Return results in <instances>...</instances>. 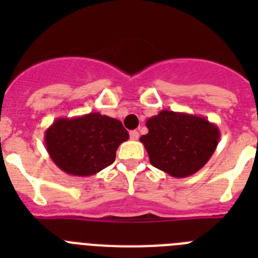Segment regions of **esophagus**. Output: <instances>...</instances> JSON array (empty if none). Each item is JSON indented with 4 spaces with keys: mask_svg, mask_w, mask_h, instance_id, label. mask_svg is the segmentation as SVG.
Wrapping results in <instances>:
<instances>
[{
    "mask_svg": "<svg viewBox=\"0 0 258 258\" xmlns=\"http://www.w3.org/2000/svg\"><path fill=\"white\" fill-rule=\"evenodd\" d=\"M129 134H131V140L132 141H137L138 138H140V133H138L137 131H132Z\"/></svg>",
    "mask_w": 258,
    "mask_h": 258,
    "instance_id": "1",
    "label": "esophagus"
}]
</instances>
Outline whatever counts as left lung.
Returning <instances> with one entry per match:
<instances>
[{
    "instance_id": "obj_1",
    "label": "left lung",
    "mask_w": 258,
    "mask_h": 258,
    "mask_svg": "<svg viewBox=\"0 0 258 258\" xmlns=\"http://www.w3.org/2000/svg\"><path fill=\"white\" fill-rule=\"evenodd\" d=\"M141 142L150 163L175 178L197 173L208 163L220 142V129L206 117L163 109L146 121Z\"/></svg>"
}]
</instances>
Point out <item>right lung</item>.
<instances>
[{"mask_svg": "<svg viewBox=\"0 0 258 258\" xmlns=\"http://www.w3.org/2000/svg\"><path fill=\"white\" fill-rule=\"evenodd\" d=\"M129 133L117 118L90 112L58 117L45 132V146L59 169L89 177L115 161L116 150Z\"/></svg>", "mask_w": 258, "mask_h": 258, "instance_id": "add662e5", "label": "right lung"}]
</instances>
